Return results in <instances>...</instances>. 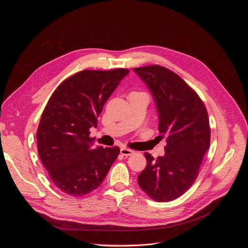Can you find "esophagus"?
Masks as SVG:
<instances>
[{
  "label": "esophagus",
  "instance_id": "obj_1",
  "mask_svg": "<svg viewBox=\"0 0 248 248\" xmlns=\"http://www.w3.org/2000/svg\"><path fill=\"white\" fill-rule=\"evenodd\" d=\"M120 152H121V154L123 156H130L134 153V151H132V150L128 149V148H121V150H120Z\"/></svg>",
  "mask_w": 248,
  "mask_h": 248
}]
</instances>
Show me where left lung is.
<instances>
[{"mask_svg": "<svg viewBox=\"0 0 248 248\" xmlns=\"http://www.w3.org/2000/svg\"><path fill=\"white\" fill-rule=\"evenodd\" d=\"M152 92L158 110L163 156L145 153L147 166L138 177L140 188L156 202H170L196 181L210 146L209 117L198 93L177 73L160 65L133 68Z\"/></svg>", "mask_w": 248, "mask_h": 248, "instance_id": "1", "label": "left lung"}]
</instances>
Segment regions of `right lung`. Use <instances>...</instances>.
<instances>
[{
	"instance_id": "obj_1",
	"label": "right lung",
	"mask_w": 248,
	"mask_h": 248,
	"mask_svg": "<svg viewBox=\"0 0 248 248\" xmlns=\"http://www.w3.org/2000/svg\"><path fill=\"white\" fill-rule=\"evenodd\" d=\"M128 69L82 70L58 86L37 129L43 167L58 188L82 197L98 187L117 159L120 148L94 147L90 128L97 127L104 103Z\"/></svg>"
}]
</instances>
